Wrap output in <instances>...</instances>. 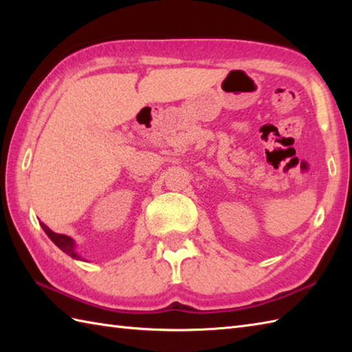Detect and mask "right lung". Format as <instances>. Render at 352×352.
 Segmentation results:
<instances>
[{
  "label": "right lung",
  "mask_w": 352,
  "mask_h": 352,
  "mask_svg": "<svg viewBox=\"0 0 352 352\" xmlns=\"http://www.w3.org/2000/svg\"><path fill=\"white\" fill-rule=\"evenodd\" d=\"M42 228L45 230V233H47V236L51 239V242L54 243L58 250L63 251L65 254H68V256H69L71 258H74V260H80V257L77 256V254L74 252L72 241H71L69 237H65V236H62V234H56V233H52V231H51V230H48L47 227H45L43 223H42Z\"/></svg>",
  "instance_id": "obj_1"
}]
</instances>
